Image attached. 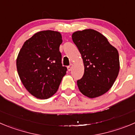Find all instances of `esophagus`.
<instances>
[{"label":"esophagus","instance_id":"1","mask_svg":"<svg viewBox=\"0 0 135 135\" xmlns=\"http://www.w3.org/2000/svg\"><path fill=\"white\" fill-rule=\"evenodd\" d=\"M72 67H73V65H72V64H70V65H69V66H67L68 70H69V71H70V70H71V69H72Z\"/></svg>","mask_w":135,"mask_h":135}]
</instances>
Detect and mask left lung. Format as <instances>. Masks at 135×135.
<instances>
[{
  "label": "left lung",
  "mask_w": 135,
  "mask_h": 135,
  "mask_svg": "<svg viewBox=\"0 0 135 135\" xmlns=\"http://www.w3.org/2000/svg\"><path fill=\"white\" fill-rule=\"evenodd\" d=\"M83 58L85 72L77 80L79 90L89 98L101 96L114 84L119 75L118 50L98 31L86 29L72 35Z\"/></svg>",
  "instance_id": "obj_1"
}]
</instances>
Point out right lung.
I'll return each mask as SVG.
<instances>
[{
	"instance_id": "add662e5",
	"label": "right lung",
	"mask_w": 135,
	"mask_h": 135,
	"mask_svg": "<svg viewBox=\"0 0 135 135\" xmlns=\"http://www.w3.org/2000/svg\"><path fill=\"white\" fill-rule=\"evenodd\" d=\"M61 34L43 31L25 42L16 59V68L26 90L35 97L49 99L56 91L67 68L62 65L59 46Z\"/></svg>"
}]
</instances>
